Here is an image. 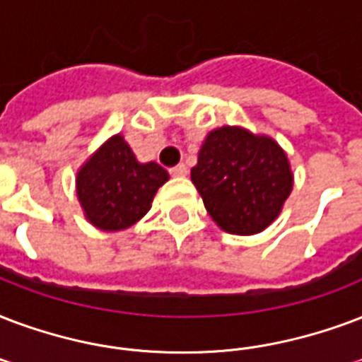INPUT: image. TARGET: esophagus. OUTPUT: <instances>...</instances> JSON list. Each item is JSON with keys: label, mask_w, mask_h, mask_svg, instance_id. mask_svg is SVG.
I'll list each match as a JSON object with an SVG mask.
<instances>
[{"label": "esophagus", "mask_w": 362, "mask_h": 362, "mask_svg": "<svg viewBox=\"0 0 362 362\" xmlns=\"http://www.w3.org/2000/svg\"><path fill=\"white\" fill-rule=\"evenodd\" d=\"M170 175L176 176V178L187 176V167L184 165V163H180V165H176V167H173V169H170Z\"/></svg>", "instance_id": "esophagus-1"}]
</instances>
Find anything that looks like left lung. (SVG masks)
I'll list each match as a JSON object with an SVG mask.
<instances>
[{"label":"left lung","instance_id":"1","mask_svg":"<svg viewBox=\"0 0 362 362\" xmlns=\"http://www.w3.org/2000/svg\"><path fill=\"white\" fill-rule=\"evenodd\" d=\"M192 182L222 230L255 235L279 216L294 176L273 138L226 125L206 134Z\"/></svg>","mask_w":362,"mask_h":362}]
</instances>
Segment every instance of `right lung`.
I'll list each match as a JSON object with an SVG mask.
<instances>
[{
  "label": "right lung",
  "mask_w": 362,
  "mask_h": 362,
  "mask_svg": "<svg viewBox=\"0 0 362 362\" xmlns=\"http://www.w3.org/2000/svg\"><path fill=\"white\" fill-rule=\"evenodd\" d=\"M167 180L169 173L161 165L140 163L125 138L115 134L77 170V199L95 228L121 231L150 211L157 189Z\"/></svg>",
  "instance_id": "1"
}]
</instances>
